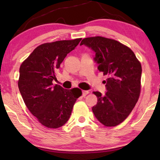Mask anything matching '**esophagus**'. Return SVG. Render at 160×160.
Instances as JSON below:
<instances>
[{"mask_svg":"<svg viewBox=\"0 0 160 160\" xmlns=\"http://www.w3.org/2000/svg\"><path fill=\"white\" fill-rule=\"evenodd\" d=\"M88 93H89V91H83L82 92V96H83V97H85V96H86Z\"/></svg>","mask_w":160,"mask_h":160,"instance_id":"34e87169","label":"esophagus"}]
</instances>
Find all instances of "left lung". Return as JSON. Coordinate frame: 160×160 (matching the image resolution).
<instances>
[{"mask_svg":"<svg viewBox=\"0 0 160 160\" xmlns=\"http://www.w3.org/2000/svg\"><path fill=\"white\" fill-rule=\"evenodd\" d=\"M85 45L95 53L98 69L108 78L106 92H94L98 102L92 108L98 121L106 127L122 123L132 111L141 92V65L134 52L113 39L96 36L84 38Z\"/></svg>","mask_w":160,"mask_h":160,"instance_id":"1","label":"left lung"}]
</instances>
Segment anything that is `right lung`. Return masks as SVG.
Returning <instances> with one entry per match:
<instances>
[{
	"label": "right lung",
	"instance_id": "1",
	"mask_svg": "<svg viewBox=\"0 0 160 160\" xmlns=\"http://www.w3.org/2000/svg\"><path fill=\"white\" fill-rule=\"evenodd\" d=\"M81 40L58 41L38 46L19 68L18 87L24 102L30 113L48 128L64 125L74 103L82 95L78 88L66 89L52 84L60 64Z\"/></svg>",
	"mask_w": 160,
	"mask_h": 160
}]
</instances>
